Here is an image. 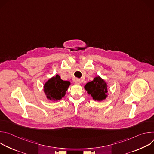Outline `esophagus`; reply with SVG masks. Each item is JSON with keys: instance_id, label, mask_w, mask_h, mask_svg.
Wrapping results in <instances>:
<instances>
[{"instance_id": "esophagus-1", "label": "esophagus", "mask_w": 154, "mask_h": 154, "mask_svg": "<svg viewBox=\"0 0 154 154\" xmlns=\"http://www.w3.org/2000/svg\"><path fill=\"white\" fill-rule=\"evenodd\" d=\"M75 83L77 85H79V84L81 83V81H80V79H76L75 80Z\"/></svg>"}]
</instances>
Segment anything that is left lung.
I'll return each mask as SVG.
<instances>
[{
  "instance_id": "8db88e82",
  "label": "left lung",
  "mask_w": 154,
  "mask_h": 154,
  "mask_svg": "<svg viewBox=\"0 0 154 154\" xmlns=\"http://www.w3.org/2000/svg\"><path fill=\"white\" fill-rule=\"evenodd\" d=\"M85 88L88 93L91 94L95 100H102L106 97L107 85L100 77H96L91 82L87 83Z\"/></svg>"
}]
</instances>
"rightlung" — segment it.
I'll return each mask as SVG.
<instances>
[{"instance_id": "1", "label": "right lung", "mask_w": 154, "mask_h": 154, "mask_svg": "<svg viewBox=\"0 0 154 154\" xmlns=\"http://www.w3.org/2000/svg\"><path fill=\"white\" fill-rule=\"evenodd\" d=\"M71 83L64 81L58 75L49 79L44 85V91L49 100H58L61 99L65 95Z\"/></svg>"}]
</instances>
